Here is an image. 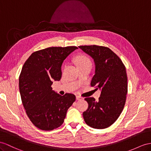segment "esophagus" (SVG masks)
<instances>
[{
    "label": "esophagus",
    "instance_id": "1",
    "mask_svg": "<svg viewBox=\"0 0 151 151\" xmlns=\"http://www.w3.org/2000/svg\"><path fill=\"white\" fill-rule=\"evenodd\" d=\"M76 100H82V99H83V98L82 97H81V96H76Z\"/></svg>",
    "mask_w": 151,
    "mask_h": 151
}]
</instances>
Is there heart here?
<instances>
[{
	"label": "heart",
	"instance_id": "obj_1",
	"mask_svg": "<svg viewBox=\"0 0 151 151\" xmlns=\"http://www.w3.org/2000/svg\"><path fill=\"white\" fill-rule=\"evenodd\" d=\"M76 62L77 65H78H78H80L83 64H86L87 63H91V60L86 56L80 55V56L77 57Z\"/></svg>",
	"mask_w": 151,
	"mask_h": 151
}]
</instances>
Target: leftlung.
<instances>
[{
    "label": "left lung",
    "instance_id": "obj_1",
    "mask_svg": "<svg viewBox=\"0 0 151 151\" xmlns=\"http://www.w3.org/2000/svg\"><path fill=\"white\" fill-rule=\"evenodd\" d=\"M78 47L90 55L95 63V75L91 86L101 90L99 101L86 98L88 109L84 121L95 129H105L117 121L124 106L127 92V77L121 59L108 47L97 45Z\"/></svg>",
    "mask_w": 151,
    "mask_h": 151
}]
</instances>
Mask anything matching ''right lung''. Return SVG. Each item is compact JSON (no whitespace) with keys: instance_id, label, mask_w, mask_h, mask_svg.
Listing matches in <instances>:
<instances>
[{"instance_id":"add662e5","label":"right lung","mask_w":151,"mask_h":151,"mask_svg":"<svg viewBox=\"0 0 151 151\" xmlns=\"http://www.w3.org/2000/svg\"><path fill=\"white\" fill-rule=\"evenodd\" d=\"M76 46L49 47L31 54L25 61L19 76L22 104L30 121L37 128L51 131L64 122L67 111L76 97L64 96L52 90L53 81L62 76L63 61Z\"/></svg>"}]
</instances>
